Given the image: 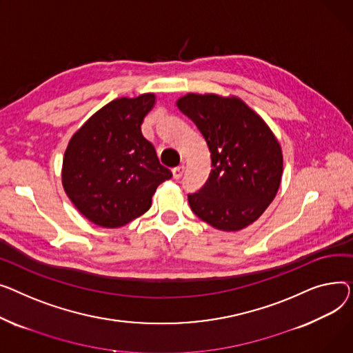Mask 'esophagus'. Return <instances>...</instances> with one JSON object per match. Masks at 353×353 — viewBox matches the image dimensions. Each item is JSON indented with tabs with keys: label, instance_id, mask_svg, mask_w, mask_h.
Returning a JSON list of instances; mask_svg holds the SVG:
<instances>
[{
	"label": "esophagus",
	"instance_id": "1",
	"mask_svg": "<svg viewBox=\"0 0 353 353\" xmlns=\"http://www.w3.org/2000/svg\"><path fill=\"white\" fill-rule=\"evenodd\" d=\"M183 170H185L183 165H179V167L174 168V170H172V176H174V179H181L182 175H183Z\"/></svg>",
	"mask_w": 353,
	"mask_h": 353
}]
</instances>
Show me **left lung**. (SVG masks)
Listing matches in <instances>:
<instances>
[{
  "label": "left lung",
  "mask_w": 353,
  "mask_h": 353,
  "mask_svg": "<svg viewBox=\"0 0 353 353\" xmlns=\"http://www.w3.org/2000/svg\"><path fill=\"white\" fill-rule=\"evenodd\" d=\"M178 108L202 134L211 152V172L194 194L192 212L222 231L256 221L278 192L281 147L266 123L238 98L188 94Z\"/></svg>",
  "instance_id": "obj_1"
}]
</instances>
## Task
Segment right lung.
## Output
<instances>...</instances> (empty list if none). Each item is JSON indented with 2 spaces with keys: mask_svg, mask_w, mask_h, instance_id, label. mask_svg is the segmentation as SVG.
<instances>
[{
  "mask_svg": "<svg viewBox=\"0 0 353 353\" xmlns=\"http://www.w3.org/2000/svg\"><path fill=\"white\" fill-rule=\"evenodd\" d=\"M154 103V94L114 99L68 143L62 185L78 211L99 226L118 228L147 212L158 185L172 176L141 132Z\"/></svg>",
  "mask_w": 353,
  "mask_h": 353,
  "instance_id": "add662e5",
  "label": "right lung"
}]
</instances>
